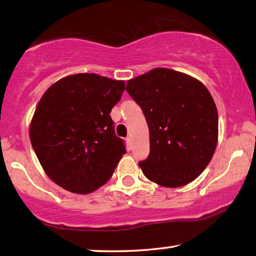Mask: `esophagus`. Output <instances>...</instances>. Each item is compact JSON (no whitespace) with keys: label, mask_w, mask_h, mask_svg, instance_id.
<instances>
[{"label":"esophagus","mask_w":256,"mask_h":256,"mask_svg":"<svg viewBox=\"0 0 256 256\" xmlns=\"http://www.w3.org/2000/svg\"><path fill=\"white\" fill-rule=\"evenodd\" d=\"M126 144H128L130 150H131V148H132V138H131V136H128V138H126Z\"/></svg>","instance_id":"34e87169"}]
</instances>
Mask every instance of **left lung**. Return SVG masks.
Wrapping results in <instances>:
<instances>
[{
	"mask_svg": "<svg viewBox=\"0 0 256 256\" xmlns=\"http://www.w3.org/2000/svg\"><path fill=\"white\" fill-rule=\"evenodd\" d=\"M126 90L150 128V155L139 162L144 176L164 188H180L199 177L218 138V114L204 84L156 68L128 80Z\"/></svg>",
	"mask_w": 256,
	"mask_h": 256,
	"instance_id": "left-lung-1",
	"label": "left lung"
}]
</instances>
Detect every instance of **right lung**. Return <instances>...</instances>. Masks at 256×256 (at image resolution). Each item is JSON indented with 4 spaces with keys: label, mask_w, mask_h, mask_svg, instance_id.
<instances>
[{
    "label": "right lung",
    "mask_w": 256,
    "mask_h": 256,
    "mask_svg": "<svg viewBox=\"0 0 256 256\" xmlns=\"http://www.w3.org/2000/svg\"><path fill=\"white\" fill-rule=\"evenodd\" d=\"M125 82L95 74L62 78L44 92L30 139L47 176L64 190L87 194L112 176L126 150L110 112Z\"/></svg>",
    "instance_id": "right-lung-1"
}]
</instances>
